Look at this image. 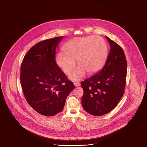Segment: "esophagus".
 <instances>
[{
    "label": "esophagus",
    "mask_w": 147,
    "mask_h": 147,
    "mask_svg": "<svg viewBox=\"0 0 147 147\" xmlns=\"http://www.w3.org/2000/svg\"><path fill=\"white\" fill-rule=\"evenodd\" d=\"M74 86H76V87L79 86L80 85V84H79V83H77V82H74Z\"/></svg>",
    "instance_id": "34e87169"
}]
</instances>
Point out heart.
Segmentation results:
<instances>
[{
  "label": "heart",
  "instance_id": "b5f03b06",
  "mask_svg": "<svg viewBox=\"0 0 147 147\" xmlns=\"http://www.w3.org/2000/svg\"><path fill=\"white\" fill-rule=\"evenodd\" d=\"M63 50L64 52L56 55L55 61L65 74L73 70L76 59L79 64L69 76L72 81L84 78L86 71L92 74L101 69L108 56L107 44L98 36L73 38L65 44Z\"/></svg>",
  "mask_w": 147,
  "mask_h": 147
}]
</instances>
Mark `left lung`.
I'll return each mask as SVG.
<instances>
[{
  "label": "left lung",
  "instance_id": "obj_1",
  "mask_svg": "<svg viewBox=\"0 0 147 147\" xmlns=\"http://www.w3.org/2000/svg\"><path fill=\"white\" fill-rule=\"evenodd\" d=\"M110 51L105 65L98 73L81 83L84 94L82 104L93 116L112 111L123 96L126 86L127 61L119 45L106 36Z\"/></svg>",
  "mask_w": 147,
  "mask_h": 147
}]
</instances>
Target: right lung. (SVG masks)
Wrapping results in <instances>:
<instances>
[{"mask_svg":"<svg viewBox=\"0 0 147 147\" xmlns=\"http://www.w3.org/2000/svg\"><path fill=\"white\" fill-rule=\"evenodd\" d=\"M63 37L36 43L21 63L20 83L25 98L36 111L46 116L62 111L68 95L75 88L55 61L56 47Z\"/></svg>","mask_w":147,"mask_h":147,"instance_id":"1","label":"right lung"}]
</instances>
